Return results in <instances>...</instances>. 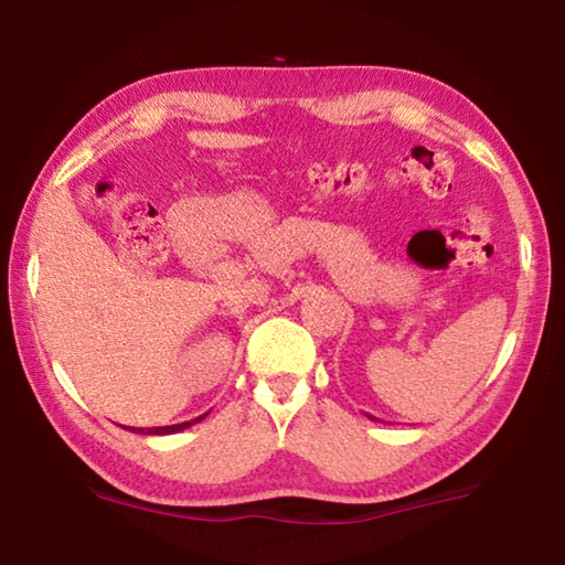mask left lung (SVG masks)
Wrapping results in <instances>:
<instances>
[{"label": "left lung", "mask_w": 565, "mask_h": 565, "mask_svg": "<svg viewBox=\"0 0 565 565\" xmlns=\"http://www.w3.org/2000/svg\"><path fill=\"white\" fill-rule=\"evenodd\" d=\"M371 418H374V416H371Z\"/></svg>", "instance_id": "1"}]
</instances>
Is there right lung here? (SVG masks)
Here are the masks:
<instances>
[{"label": "right lung", "mask_w": 565, "mask_h": 565, "mask_svg": "<svg viewBox=\"0 0 565 565\" xmlns=\"http://www.w3.org/2000/svg\"><path fill=\"white\" fill-rule=\"evenodd\" d=\"M206 416V414H204ZM204 416H199V418H191V420H184V424H174V426H154V428H131V426H127L129 431H134V434H147V436H164V434H177V431H184V428H189L191 424H199V420H202Z\"/></svg>", "instance_id": "obj_1"}]
</instances>
